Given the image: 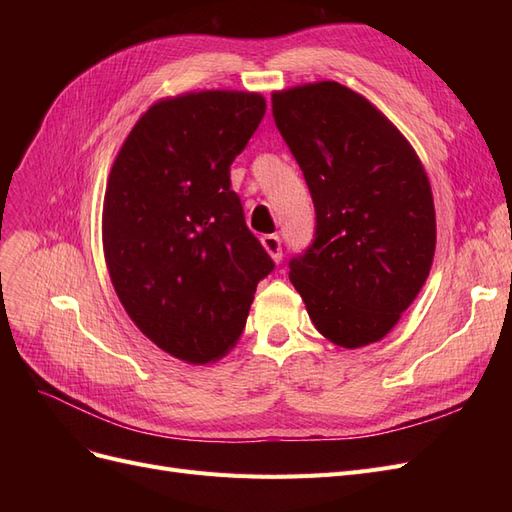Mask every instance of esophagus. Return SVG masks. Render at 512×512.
I'll list each match as a JSON object with an SVG mask.
<instances>
[{"instance_id": "34e87169", "label": "esophagus", "mask_w": 512, "mask_h": 512, "mask_svg": "<svg viewBox=\"0 0 512 512\" xmlns=\"http://www.w3.org/2000/svg\"><path fill=\"white\" fill-rule=\"evenodd\" d=\"M262 245H265V250L269 252V256L275 262L282 260V239L280 237H277V235H265V237H262Z\"/></svg>"}]
</instances>
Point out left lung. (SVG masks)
I'll return each mask as SVG.
<instances>
[{
  "mask_svg": "<svg viewBox=\"0 0 512 512\" xmlns=\"http://www.w3.org/2000/svg\"><path fill=\"white\" fill-rule=\"evenodd\" d=\"M271 102L316 209L290 282L329 342L374 344L421 292L436 252L425 168L374 104L335 81L275 91Z\"/></svg>",
  "mask_w": 512,
  "mask_h": 512,
  "instance_id": "left-lung-1",
  "label": "left lung"
}]
</instances>
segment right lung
Segmentation results:
<instances>
[{
    "instance_id": "add662e5",
    "label": "right lung",
    "mask_w": 512,
    "mask_h": 512,
    "mask_svg": "<svg viewBox=\"0 0 512 512\" xmlns=\"http://www.w3.org/2000/svg\"><path fill=\"white\" fill-rule=\"evenodd\" d=\"M265 111V98L247 91L160 100L108 175L102 243L111 282L136 327L175 359H222L275 267L230 188V164Z\"/></svg>"
}]
</instances>
